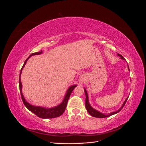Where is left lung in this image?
<instances>
[{
  "label": "left lung",
  "mask_w": 146,
  "mask_h": 146,
  "mask_svg": "<svg viewBox=\"0 0 146 146\" xmlns=\"http://www.w3.org/2000/svg\"><path fill=\"white\" fill-rule=\"evenodd\" d=\"M117 55H118L119 56H120L121 59L125 60V58H123V57L121 55H120V54H117ZM128 68H129V66H128ZM84 90H85V95H86V99H85V107H86V110H87V111H88V113H89V114H90V115H91L92 116L95 117H98V118H104V117H108V116H110L113 115V114H116L117 113L119 112V111H120L122 109V108L123 107V106L125 105V103H126V102H127V100L128 98H127L125 99V100L124 102H123V104L122 106L121 107V108L120 109H119V110H118V111H115V112H112V113H111L110 114H109L108 115H105V114H103V113H100L99 111H97L96 110L94 109L93 108H92V107H91V105H90V104H89V101H88V94H87V92H86V90L85 89V88H84Z\"/></svg>",
  "instance_id": "8db88e82"
}]
</instances>
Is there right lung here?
<instances>
[{"instance_id": "obj_1", "label": "right lung", "mask_w": 146, "mask_h": 146, "mask_svg": "<svg viewBox=\"0 0 146 146\" xmlns=\"http://www.w3.org/2000/svg\"><path fill=\"white\" fill-rule=\"evenodd\" d=\"M42 54V50L39 52H35L33 53V54H31L28 58L26 59L25 61V62L24 63V65L22 67L21 69V72H20V76H19V90H20V92H21V98L22 100H23V102L25 106L27 107L30 111H32L34 114H36L37 116L39 117H41L42 119H49V118H54L58 117L61 115H62L64 111H65L66 106H67L68 104V101L69 100V97L70 96V94L72 93V91L74 89L76 88L77 86L76 85H73L69 87V89L68 90L67 92H66V96L64 97V98L62 102H61L59 105L56 106V107L54 108H45L43 107H36V106H33L29 104L27 101L25 100V99L24 98V96L23 95V93H22V83L21 82V74L22 72V70L24 68L25 66L26 62L29 58H30V57L32 55H39Z\"/></svg>"}]
</instances>
